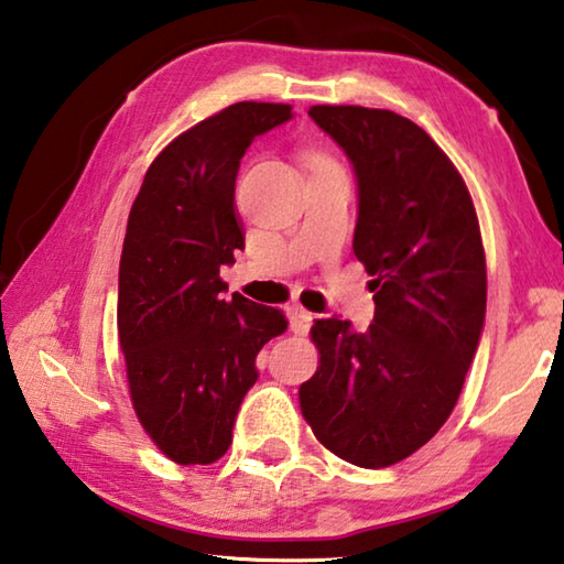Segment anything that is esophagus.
Masks as SVG:
<instances>
[{
	"label": "esophagus",
	"instance_id": "esophagus-1",
	"mask_svg": "<svg viewBox=\"0 0 564 564\" xmlns=\"http://www.w3.org/2000/svg\"><path fill=\"white\" fill-rule=\"evenodd\" d=\"M288 319H290V330L297 333V335H305L312 327V312H307L305 307H300V305H292L288 310Z\"/></svg>",
	"mask_w": 564,
	"mask_h": 564
}]
</instances>
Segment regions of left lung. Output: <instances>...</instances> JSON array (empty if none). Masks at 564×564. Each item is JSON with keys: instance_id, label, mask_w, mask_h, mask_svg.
I'll return each mask as SVG.
<instances>
[{"instance_id": "obj_1", "label": "left lung", "mask_w": 564, "mask_h": 564, "mask_svg": "<svg viewBox=\"0 0 564 564\" xmlns=\"http://www.w3.org/2000/svg\"><path fill=\"white\" fill-rule=\"evenodd\" d=\"M358 181L352 252L376 315L312 327L317 372L300 386L315 436L362 469L403 462L436 436L462 393L487 315L479 221L448 155L393 110L312 106Z\"/></svg>"}]
</instances>
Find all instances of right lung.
Returning <instances> with one entry per match:
<instances>
[{"label":"right lung","instance_id":"right-lung-1","mask_svg":"<svg viewBox=\"0 0 564 564\" xmlns=\"http://www.w3.org/2000/svg\"><path fill=\"white\" fill-rule=\"evenodd\" d=\"M282 102H234L161 151L138 192L120 254L118 337L138 421L171 462L214 464L231 446L257 352L288 330L280 310L219 280L245 249L234 186Z\"/></svg>","mask_w":564,"mask_h":564}]
</instances>
